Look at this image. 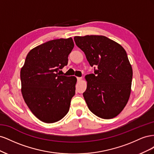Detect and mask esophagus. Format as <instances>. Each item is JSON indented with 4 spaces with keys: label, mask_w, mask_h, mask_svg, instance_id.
<instances>
[{
    "label": "esophagus",
    "mask_w": 154,
    "mask_h": 154,
    "mask_svg": "<svg viewBox=\"0 0 154 154\" xmlns=\"http://www.w3.org/2000/svg\"><path fill=\"white\" fill-rule=\"evenodd\" d=\"M82 79V78L81 77H77V80H78V82L81 81Z\"/></svg>",
    "instance_id": "esophagus-1"
}]
</instances>
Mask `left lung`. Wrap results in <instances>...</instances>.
Here are the masks:
<instances>
[{
	"mask_svg": "<svg viewBox=\"0 0 154 154\" xmlns=\"http://www.w3.org/2000/svg\"><path fill=\"white\" fill-rule=\"evenodd\" d=\"M94 74L85 76L83 97L88 108L97 117L111 119L127 105L131 92L132 69L122 45L105 36H74Z\"/></svg>",
	"mask_w": 154,
	"mask_h": 154,
	"instance_id": "left-lung-1",
	"label": "left lung"
}]
</instances>
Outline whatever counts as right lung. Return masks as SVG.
Segmentation results:
<instances>
[{"instance_id":"add662e5","label":"right lung","mask_w":154,"mask_h":154,"mask_svg":"<svg viewBox=\"0 0 154 154\" xmlns=\"http://www.w3.org/2000/svg\"><path fill=\"white\" fill-rule=\"evenodd\" d=\"M74 42L72 38L47 42L31 49L20 71L22 94L36 117L47 123L62 119L75 94V76L60 75L67 65Z\"/></svg>"}]
</instances>
